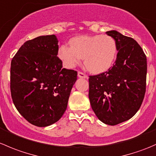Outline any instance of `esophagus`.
I'll return each mask as SVG.
<instances>
[{
  "mask_svg": "<svg viewBox=\"0 0 156 156\" xmlns=\"http://www.w3.org/2000/svg\"><path fill=\"white\" fill-rule=\"evenodd\" d=\"M78 78H87V75H85L84 73L81 72H78Z\"/></svg>",
  "mask_w": 156,
  "mask_h": 156,
  "instance_id": "34e87169",
  "label": "esophagus"
}]
</instances>
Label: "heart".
I'll use <instances>...</instances> for the list:
<instances>
[{"label": "heart", "instance_id": "obj_1", "mask_svg": "<svg viewBox=\"0 0 156 156\" xmlns=\"http://www.w3.org/2000/svg\"><path fill=\"white\" fill-rule=\"evenodd\" d=\"M70 45H62L58 52L64 66L69 69L76 66L84 58L89 72L103 73L112 66L117 56L115 40L107 34L77 36L71 39Z\"/></svg>", "mask_w": 156, "mask_h": 156}]
</instances>
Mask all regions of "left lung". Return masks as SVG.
<instances>
[{
	"instance_id": "left-lung-1",
	"label": "left lung",
	"mask_w": 156,
	"mask_h": 156,
	"mask_svg": "<svg viewBox=\"0 0 156 156\" xmlns=\"http://www.w3.org/2000/svg\"><path fill=\"white\" fill-rule=\"evenodd\" d=\"M115 40L118 54L108 71L89 76L91 108L103 123L116 125L131 119L146 93L147 62L141 47L115 30L106 31Z\"/></svg>"
}]
</instances>
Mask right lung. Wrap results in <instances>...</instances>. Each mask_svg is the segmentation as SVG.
<instances>
[{
    "mask_svg": "<svg viewBox=\"0 0 156 156\" xmlns=\"http://www.w3.org/2000/svg\"><path fill=\"white\" fill-rule=\"evenodd\" d=\"M56 35L25 42L11 61L10 91L19 112L31 125L47 127L66 110L76 71L62 68Z\"/></svg>",
    "mask_w": 156,
    "mask_h": 156,
    "instance_id": "add662e5",
    "label": "right lung"
}]
</instances>
